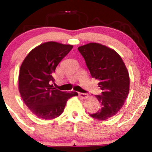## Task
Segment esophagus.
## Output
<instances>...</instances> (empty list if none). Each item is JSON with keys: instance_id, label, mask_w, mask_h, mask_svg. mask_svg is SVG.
Listing matches in <instances>:
<instances>
[{"instance_id": "1", "label": "esophagus", "mask_w": 152, "mask_h": 152, "mask_svg": "<svg viewBox=\"0 0 152 152\" xmlns=\"http://www.w3.org/2000/svg\"><path fill=\"white\" fill-rule=\"evenodd\" d=\"M79 96L81 97V98H83V99H87L88 97V94L86 93H80Z\"/></svg>"}]
</instances>
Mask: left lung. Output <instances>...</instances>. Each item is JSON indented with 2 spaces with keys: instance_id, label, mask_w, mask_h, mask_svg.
<instances>
[{
  "instance_id": "obj_1",
  "label": "left lung",
  "mask_w": 152,
  "mask_h": 152,
  "mask_svg": "<svg viewBox=\"0 0 152 152\" xmlns=\"http://www.w3.org/2000/svg\"><path fill=\"white\" fill-rule=\"evenodd\" d=\"M91 75L99 81L102 90L96 95L101 108L90 114L96 119L104 121L118 112L129 91V76L124 63L114 50L104 45L90 43L78 48Z\"/></svg>"
}]
</instances>
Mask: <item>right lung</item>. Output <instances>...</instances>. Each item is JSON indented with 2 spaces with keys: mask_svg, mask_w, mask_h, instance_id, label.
<instances>
[{
  "mask_svg": "<svg viewBox=\"0 0 152 152\" xmlns=\"http://www.w3.org/2000/svg\"><path fill=\"white\" fill-rule=\"evenodd\" d=\"M73 48L71 45L50 41L28 54L20 66L19 92L28 109L38 118L53 119L62 114L68 99L78 96L53 88L56 68Z\"/></svg>",
  "mask_w": 152,
  "mask_h": 152,
  "instance_id": "add662e5",
  "label": "right lung"
}]
</instances>
